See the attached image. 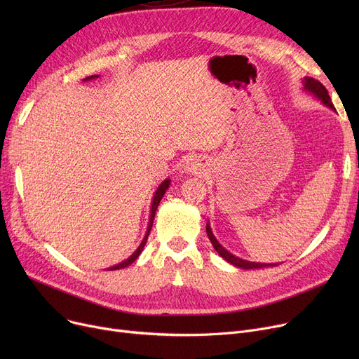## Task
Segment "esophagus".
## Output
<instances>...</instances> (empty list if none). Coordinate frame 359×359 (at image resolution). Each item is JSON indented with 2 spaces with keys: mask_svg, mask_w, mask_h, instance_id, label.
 <instances>
[{
  "mask_svg": "<svg viewBox=\"0 0 359 359\" xmlns=\"http://www.w3.org/2000/svg\"><path fill=\"white\" fill-rule=\"evenodd\" d=\"M184 170L189 173H201L203 170V163L199 158H189L184 164Z\"/></svg>",
  "mask_w": 359,
  "mask_h": 359,
  "instance_id": "1",
  "label": "esophagus"
}]
</instances>
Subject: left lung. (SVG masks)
<instances>
[{
    "mask_svg": "<svg viewBox=\"0 0 359 359\" xmlns=\"http://www.w3.org/2000/svg\"><path fill=\"white\" fill-rule=\"evenodd\" d=\"M303 84H304V90H306V91L311 93L313 96L317 97L323 104H326L327 107H330L332 110H334V106H333V103H332V100H330V97H329V93H327L326 87H325L322 83L314 80V79H311V77H304ZM206 234H208V237H210V240H211V243H212L214 249L217 250V253H218L222 259H225L229 263H231V265H234V266H237V268H241V269H259V268L275 266V263L249 262V260H244V259H240V257L231 255L229 250H225V249L221 246V244L218 243V240L215 238V236H214V233H212V230H211V225H210V224H206Z\"/></svg>",
    "mask_w": 359,
    "mask_h": 359,
    "instance_id": "obj_1",
    "label": "left lung"
}]
</instances>
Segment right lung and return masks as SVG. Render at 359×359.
Here are the masks:
<instances>
[{
	"label": "right lung",
	"instance_id": "right-lung-1",
	"mask_svg": "<svg viewBox=\"0 0 359 359\" xmlns=\"http://www.w3.org/2000/svg\"><path fill=\"white\" fill-rule=\"evenodd\" d=\"M99 75H91V77H86L84 79V81H88V80H93V79H97ZM168 186H170V180L168 179H165L164 182H161V184L157 187V191H156V194H154V198H153V203H151V214H149V222H148V229H147V233H145V237L142 238V241H141V244H140V248L132 253V256H129L126 260H123V262H121V263H118V265H115V266H111V268H107V271H116V269H122V268H126V266H129L130 263H134L137 259H138V256L141 255V252H142V249H144V246H145V243H147V238H148V234H149V231H151V227H153V222H154V217H156V211H157V206H158V203H160V201L163 199V196H164V194H165V191L168 189Z\"/></svg>",
	"mask_w": 359,
	"mask_h": 359
}]
</instances>
